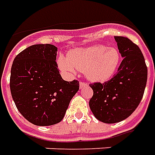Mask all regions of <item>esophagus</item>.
Instances as JSON below:
<instances>
[{
  "mask_svg": "<svg viewBox=\"0 0 155 155\" xmlns=\"http://www.w3.org/2000/svg\"><path fill=\"white\" fill-rule=\"evenodd\" d=\"M87 86V83L85 82H80V88H83V87Z\"/></svg>",
  "mask_w": 155,
  "mask_h": 155,
  "instance_id": "obj_1",
  "label": "esophagus"
}]
</instances>
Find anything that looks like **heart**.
Here are the masks:
<instances>
[{
	"instance_id": "b5f03b06",
	"label": "heart",
	"mask_w": 155,
	"mask_h": 155,
	"mask_svg": "<svg viewBox=\"0 0 155 155\" xmlns=\"http://www.w3.org/2000/svg\"><path fill=\"white\" fill-rule=\"evenodd\" d=\"M120 62L117 49L104 46H93L69 51L68 59L58 58L62 71L74 72L75 68L85 72L86 77L94 82H105L114 74Z\"/></svg>"
}]
</instances>
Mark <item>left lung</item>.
Segmentation results:
<instances>
[{"instance_id":"left-lung-1","label":"left lung","mask_w":155,"mask_h":155,"mask_svg":"<svg viewBox=\"0 0 155 155\" xmlns=\"http://www.w3.org/2000/svg\"><path fill=\"white\" fill-rule=\"evenodd\" d=\"M124 58L114 76L104 83H90L93 91L89 107L95 118L105 124L124 120L139 106L145 89L148 69L139 48L128 37L115 36Z\"/></svg>"}]
</instances>
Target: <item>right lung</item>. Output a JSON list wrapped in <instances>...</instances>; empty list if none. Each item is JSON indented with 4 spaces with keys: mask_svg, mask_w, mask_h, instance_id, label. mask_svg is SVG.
I'll use <instances>...</instances> for the list:
<instances>
[{
    "mask_svg": "<svg viewBox=\"0 0 155 155\" xmlns=\"http://www.w3.org/2000/svg\"><path fill=\"white\" fill-rule=\"evenodd\" d=\"M58 48L51 44L30 46L13 61L10 88L17 109L37 126L62 120L79 82L62 78L56 62Z\"/></svg>",
    "mask_w": 155,
    "mask_h": 155,
    "instance_id": "obj_1",
    "label": "right lung"
}]
</instances>
